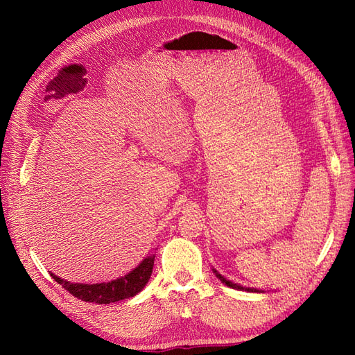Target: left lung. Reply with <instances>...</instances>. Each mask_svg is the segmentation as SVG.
<instances>
[{
  "mask_svg": "<svg viewBox=\"0 0 355 355\" xmlns=\"http://www.w3.org/2000/svg\"><path fill=\"white\" fill-rule=\"evenodd\" d=\"M213 272H214V275H216L225 286H228V287H231V288H235V290H243V292H250V293H261V290H259V288L244 287V286H240L239 283H232L231 280H228V278H225L222 274H219L216 270H214V268H213Z\"/></svg>",
  "mask_w": 355,
  "mask_h": 355,
  "instance_id": "8db88e82",
  "label": "left lung"
}]
</instances>
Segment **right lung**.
<instances>
[{"mask_svg": "<svg viewBox=\"0 0 355 355\" xmlns=\"http://www.w3.org/2000/svg\"><path fill=\"white\" fill-rule=\"evenodd\" d=\"M154 259H155V254L146 256L145 259L135 268V270L127 272L124 277L116 278V280L96 283V284L71 283L51 272L50 275L55 278L56 283L62 284L63 288H67L72 296L85 300V302L106 305V304L118 302V300L133 297L139 292H142V288L146 286L149 278H151Z\"/></svg>", "mask_w": 355, "mask_h": 355, "instance_id": "right-lung-1", "label": "right lung"}]
</instances>
